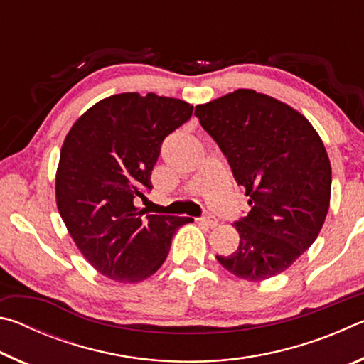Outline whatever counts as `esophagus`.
<instances>
[{
    "label": "esophagus",
    "instance_id": "34e87169",
    "mask_svg": "<svg viewBox=\"0 0 364 364\" xmlns=\"http://www.w3.org/2000/svg\"><path fill=\"white\" fill-rule=\"evenodd\" d=\"M197 221H199V223H204V225H207V226H210V228H215V226L218 225L217 218L210 217V215H205V217H202V218H197Z\"/></svg>",
    "mask_w": 364,
    "mask_h": 364
}]
</instances>
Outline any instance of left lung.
<instances>
[{"label":"left lung","mask_w":364,"mask_h":364,"mask_svg":"<svg viewBox=\"0 0 364 364\" xmlns=\"http://www.w3.org/2000/svg\"><path fill=\"white\" fill-rule=\"evenodd\" d=\"M220 146L250 212L234 226L239 247L217 260L237 278L263 281L286 271L315 242L331 200V162L304 115L254 90L196 106Z\"/></svg>","instance_id":"obj_1"}]
</instances>
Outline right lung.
Instances as JSON below:
<instances>
[{
	"label": "right lung",
	"instance_id": "1",
	"mask_svg": "<svg viewBox=\"0 0 364 364\" xmlns=\"http://www.w3.org/2000/svg\"><path fill=\"white\" fill-rule=\"evenodd\" d=\"M193 106L175 97L122 93L73 123L60 149L56 202L83 257L109 279L139 282L162 267L188 217L149 215L133 204L152 189L162 141Z\"/></svg>",
	"mask_w": 364,
	"mask_h": 364
}]
</instances>
